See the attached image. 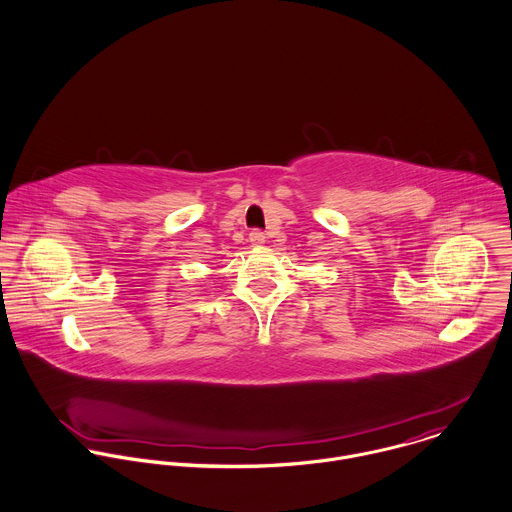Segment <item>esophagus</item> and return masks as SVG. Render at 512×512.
Masks as SVG:
<instances>
[{"label": "esophagus", "mask_w": 512, "mask_h": 512, "mask_svg": "<svg viewBox=\"0 0 512 512\" xmlns=\"http://www.w3.org/2000/svg\"><path fill=\"white\" fill-rule=\"evenodd\" d=\"M248 240H250L252 246H262V244L266 242V236H264V232H260V230H252Z\"/></svg>", "instance_id": "1"}]
</instances>
